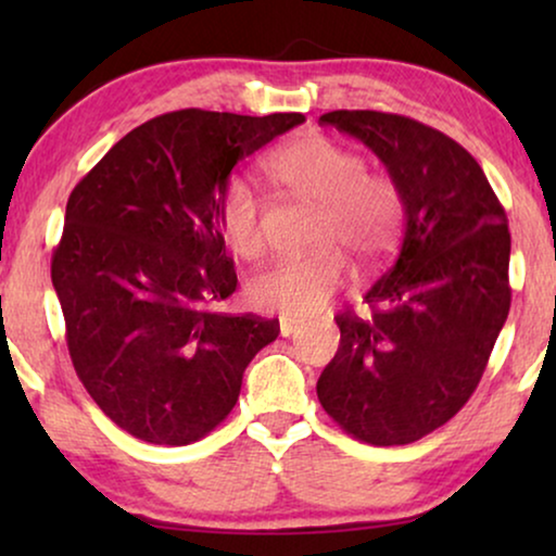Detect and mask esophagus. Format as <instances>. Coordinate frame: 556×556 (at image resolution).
Returning <instances> with one entry per match:
<instances>
[{
	"label": "esophagus",
	"instance_id": "1",
	"mask_svg": "<svg viewBox=\"0 0 556 556\" xmlns=\"http://www.w3.org/2000/svg\"><path fill=\"white\" fill-rule=\"evenodd\" d=\"M301 321L295 318H280V337H293L295 331H301Z\"/></svg>",
	"mask_w": 556,
	"mask_h": 556
}]
</instances>
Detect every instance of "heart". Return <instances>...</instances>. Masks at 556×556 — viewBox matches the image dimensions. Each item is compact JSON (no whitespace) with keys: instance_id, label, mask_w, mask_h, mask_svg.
Here are the masks:
<instances>
[{"instance_id":"b5f03b06","label":"heart","mask_w":556,"mask_h":556,"mask_svg":"<svg viewBox=\"0 0 556 556\" xmlns=\"http://www.w3.org/2000/svg\"><path fill=\"white\" fill-rule=\"evenodd\" d=\"M268 172L293 194L318 204L311 227L316 250L280 257L255 273L248 301L265 314L303 318L321 311L346 283L349 263L337 248L352 250L359 263H377L387 255L400 232L402 197L390 177L367 172L362 154L318 134L278 149L268 159ZM217 227L235 255L263 253L261 202L242 179L227 181L219 194Z\"/></svg>"}]
</instances>
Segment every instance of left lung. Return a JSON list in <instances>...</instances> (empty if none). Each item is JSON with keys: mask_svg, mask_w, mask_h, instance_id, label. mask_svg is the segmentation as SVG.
Wrapping results in <instances>:
<instances>
[{"mask_svg": "<svg viewBox=\"0 0 556 556\" xmlns=\"http://www.w3.org/2000/svg\"><path fill=\"white\" fill-rule=\"evenodd\" d=\"M318 124L375 151L405 212L397 257L364 295L369 311L337 316L318 402L362 443H415L470 400L506 324V212L476 159L420 121L331 111Z\"/></svg>", "mask_w": 556, "mask_h": 556, "instance_id": "obj_1", "label": "left lung"}]
</instances>
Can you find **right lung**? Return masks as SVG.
I'll return each mask as SVG.
<instances>
[{"mask_svg":"<svg viewBox=\"0 0 556 556\" xmlns=\"http://www.w3.org/2000/svg\"><path fill=\"white\" fill-rule=\"evenodd\" d=\"M306 121L174 111L126 134L71 192L52 253L73 367L128 435L189 445L240 397L278 318L219 311L238 288L217 202L240 159Z\"/></svg>","mask_w":556,"mask_h":556,"instance_id":"add662e5","label":"right lung"}]
</instances>
